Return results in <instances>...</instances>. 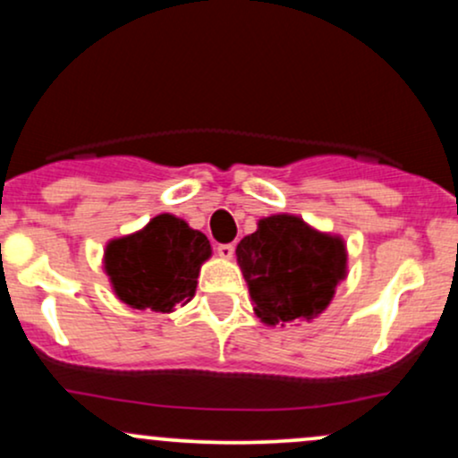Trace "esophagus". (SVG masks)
I'll return each instance as SVG.
<instances>
[{
    "instance_id": "34e87169",
    "label": "esophagus",
    "mask_w": 458,
    "mask_h": 458,
    "mask_svg": "<svg viewBox=\"0 0 458 458\" xmlns=\"http://www.w3.org/2000/svg\"><path fill=\"white\" fill-rule=\"evenodd\" d=\"M217 254L222 256V259H233V254H234V245L233 243H219L217 245Z\"/></svg>"
}]
</instances>
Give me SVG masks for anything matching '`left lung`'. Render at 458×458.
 Here are the masks:
<instances>
[{
	"label": "left lung",
	"mask_w": 458,
	"mask_h": 458,
	"mask_svg": "<svg viewBox=\"0 0 458 458\" xmlns=\"http://www.w3.org/2000/svg\"><path fill=\"white\" fill-rule=\"evenodd\" d=\"M236 260L256 314L269 325L318 317L346 276L343 239L293 215L260 219L259 230L236 245Z\"/></svg>",
	"instance_id": "8db88e82"
}]
</instances>
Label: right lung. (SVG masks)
I'll use <instances>...</instances> for the list:
<instances>
[{"label":"right lung","mask_w":458,"mask_h":458,"mask_svg":"<svg viewBox=\"0 0 458 458\" xmlns=\"http://www.w3.org/2000/svg\"><path fill=\"white\" fill-rule=\"evenodd\" d=\"M211 256V243L174 215H157L140 233L112 241L105 271L120 301L131 308L172 312L196 293L199 265Z\"/></svg>","instance_id":"add662e5"}]
</instances>
